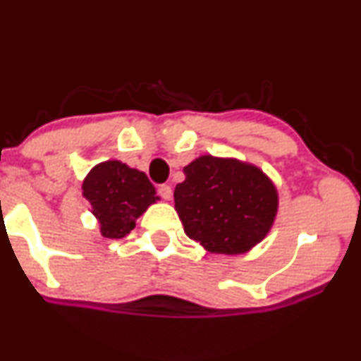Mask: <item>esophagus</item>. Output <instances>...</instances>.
<instances>
[{"mask_svg":"<svg viewBox=\"0 0 361 361\" xmlns=\"http://www.w3.org/2000/svg\"><path fill=\"white\" fill-rule=\"evenodd\" d=\"M157 193H159L161 198H164V200H169V198H171V195H173V190H171V186H169V185H161L159 188H157Z\"/></svg>","mask_w":361,"mask_h":361,"instance_id":"1","label":"esophagus"}]
</instances>
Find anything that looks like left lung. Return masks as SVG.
Returning <instances> with one entry per match:
<instances>
[{"instance_id":"left-lung-1","label":"left lung","mask_w":361,"mask_h":361,"mask_svg":"<svg viewBox=\"0 0 361 361\" xmlns=\"http://www.w3.org/2000/svg\"><path fill=\"white\" fill-rule=\"evenodd\" d=\"M183 173L185 181L175 188V209L186 235L205 250L238 255L270 231L279 198L258 168L202 156Z\"/></svg>"}]
</instances>
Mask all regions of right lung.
Wrapping results in <instances>:
<instances>
[{
    "label": "right lung",
    "mask_w": 361,
    "mask_h": 361,
    "mask_svg": "<svg viewBox=\"0 0 361 361\" xmlns=\"http://www.w3.org/2000/svg\"><path fill=\"white\" fill-rule=\"evenodd\" d=\"M82 197L93 207L102 234L110 239L127 235L135 227V219L159 200L149 178L120 161H106L91 169L82 181Z\"/></svg>",
    "instance_id": "1"
}]
</instances>
